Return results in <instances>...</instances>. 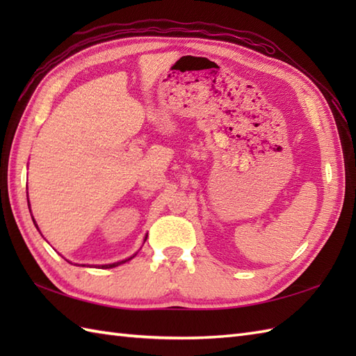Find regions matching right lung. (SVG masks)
Masks as SVG:
<instances>
[{"instance_id":"obj_1","label":"right lung","mask_w":356,"mask_h":356,"mask_svg":"<svg viewBox=\"0 0 356 356\" xmlns=\"http://www.w3.org/2000/svg\"><path fill=\"white\" fill-rule=\"evenodd\" d=\"M27 203H29V197H27ZM30 207V205H29ZM33 218V217H32ZM33 223H35V218H33ZM35 226L38 228V225L35 223ZM145 240H147V237H145ZM136 255V254H134ZM133 255V257H134ZM133 257H130V259H127V260H122V261H118V263H111V264H102V266H99V268H102V269H108V268H115V266H119V264H122V263H125V261H128V260H131ZM82 266H84V264H82Z\"/></svg>"}]
</instances>
